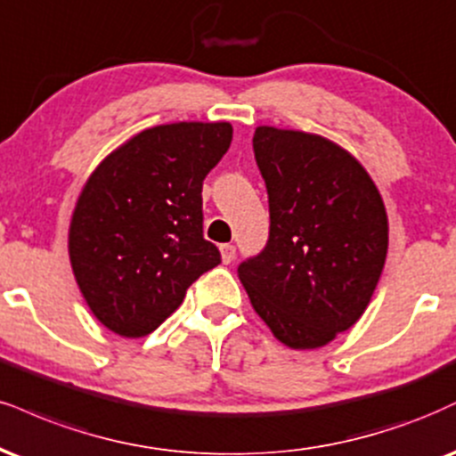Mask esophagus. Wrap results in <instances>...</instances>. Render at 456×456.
<instances>
[{
	"instance_id": "esophagus-1",
	"label": "esophagus",
	"mask_w": 456,
	"mask_h": 456,
	"mask_svg": "<svg viewBox=\"0 0 456 456\" xmlns=\"http://www.w3.org/2000/svg\"><path fill=\"white\" fill-rule=\"evenodd\" d=\"M221 259H223V263H232L235 259V246L233 244L221 246Z\"/></svg>"
}]
</instances>
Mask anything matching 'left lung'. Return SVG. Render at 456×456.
<instances>
[{
	"mask_svg": "<svg viewBox=\"0 0 456 456\" xmlns=\"http://www.w3.org/2000/svg\"><path fill=\"white\" fill-rule=\"evenodd\" d=\"M252 148L270 240L238 267L240 282L284 346L321 348L370 305L388 248L385 201L365 167L322 135L261 125Z\"/></svg>",
	"mask_w": 456,
	"mask_h": 456,
	"instance_id": "8db88e82",
	"label": "left lung"
}]
</instances>
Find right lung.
<instances>
[{
  "instance_id": "1",
  "label": "right lung",
  "mask_w": 456,
  "mask_h": 456,
  "mask_svg": "<svg viewBox=\"0 0 456 456\" xmlns=\"http://www.w3.org/2000/svg\"><path fill=\"white\" fill-rule=\"evenodd\" d=\"M232 138L229 123L157 125L110 152L82 186L69 261L86 305L110 331L148 336L221 263L204 240L201 186Z\"/></svg>"
}]
</instances>
